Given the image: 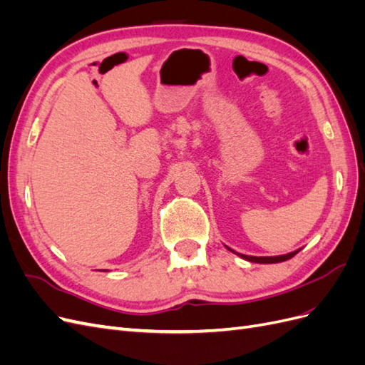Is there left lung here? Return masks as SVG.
Here are the masks:
<instances>
[{"instance_id":"8db88e82","label":"left lung","mask_w":365,"mask_h":365,"mask_svg":"<svg viewBox=\"0 0 365 365\" xmlns=\"http://www.w3.org/2000/svg\"><path fill=\"white\" fill-rule=\"evenodd\" d=\"M230 251H233V250H230ZM297 252L298 251H294V252H289V254H284V256H275V257H254V256H245V254H239V256L242 259L250 260V262H256V263H279V262H284V260L294 257Z\"/></svg>"}]
</instances>
